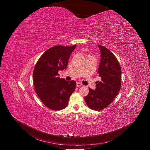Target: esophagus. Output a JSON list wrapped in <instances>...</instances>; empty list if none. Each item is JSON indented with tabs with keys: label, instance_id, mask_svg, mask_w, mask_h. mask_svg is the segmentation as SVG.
Masks as SVG:
<instances>
[{
	"label": "esophagus",
	"instance_id": "obj_1",
	"mask_svg": "<svg viewBox=\"0 0 150 150\" xmlns=\"http://www.w3.org/2000/svg\"><path fill=\"white\" fill-rule=\"evenodd\" d=\"M82 84L81 83H80V82H77V83H76V86H77L78 87H81V86H82Z\"/></svg>",
	"mask_w": 150,
	"mask_h": 150
}]
</instances>
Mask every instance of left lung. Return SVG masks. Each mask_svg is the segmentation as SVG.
<instances>
[{"label":"left lung","instance_id":"left-lung-1","mask_svg":"<svg viewBox=\"0 0 150 150\" xmlns=\"http://www.w3.org/2000/svg\"><path fill=\"white\" fill-rule=\"evenodd\" d=\"M98 47L101 56L97 73L101 81L96 82L95 90L89 88L84 98L88 108L94 110H102L112 103L121 86L122 71L117 59L108 49Z\"/></svg>","mask_w":150,"mask_h":150}]
</instances>
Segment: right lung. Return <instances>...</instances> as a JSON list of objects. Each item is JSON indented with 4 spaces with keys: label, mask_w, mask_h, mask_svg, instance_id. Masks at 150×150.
I'll list each match as a JSON object with an SVG mask.
<instances>
[{
    "label": "right lung",
    "mask_w": 150,
    "mask_h": 150,
    "mask_svg": "<svg viewBox=\"0 0 150 150\" xmlns=\"http://www.w3.org/2000/svg\"><path fill=\"white\" fill-rule=\"evenodd\" d=\"M76 45L56 46L49 49L37 62L33 71L34 85L41 101L53 110L65 109L76 88L75 81L60 78L59 71L67 68L69 57Z\"/></svg>",
    "instance_id": "right-lung-1"
}]
</instances>
